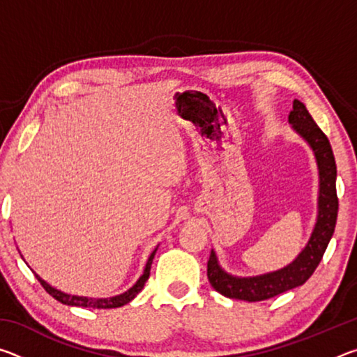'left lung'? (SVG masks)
Wrapping results in <instances>:
<instances>
[{
  "label": "left lung",
  "mask_w": 357,
  "mask_h": 357,
  "mask_svg": "<svg viewBox=\"0 0 357 357\" xmlns=\"http://www.w3.org/2000/svg\"><path fill=\"white\" fill-rule=\"evenodd\" d=\"M288 123L301 138H304L315 155L318 165V214L309 243L291 263L282 269L253 277H238L228 274L222 268L215 252L211 250L208 261V279L215 291L229 299H241L247 302L264 301L285 293L288 289L304 285L315 273L321 261L329 241L334 234L338 200L335 190L337 167L331 143L323 130L318 128L310 116L309 110L301 100L294 99L293 110L288 114Z\"/></svg>",
  "instance_id": "left-lung-1"
}]
</instances>
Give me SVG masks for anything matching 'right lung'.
Listing matches in <instances>:
<instances>
[{
  "label": "right lung",
  "instance_id": "obj_1",
  "mask_svg": "<svg viewBox=\"0 0 357 357\" xmlns=\"http://www.w3.org/2000/svg\"><path fill=\"white\" fill-rule=\"evenodd\" d=\"M159 247V245H157ZM157 247L153 250V253H151L148 261H146V266H144V271L143 274L140 275V279H138L135 282L134 287H130L128 291H124L123 294H118V296H113V298H100V299H94V298H86V296H74V294H68V293H63L61 289H56L53 288L52 285H48V283L40 279V277L34 273L36 279H38L40 282V285L45 288V291L53 296L56 301L61 302V304H66V305H74V307H89V309H116V307H123L126 304H129V302L135 298V296L142 291L144 283H146L148 277H149V271H151V264H153V259H154V255L157 252Z\"/></svg>",
  "mask_w": 357,
  "mask_h": 357
}]
</instances>
